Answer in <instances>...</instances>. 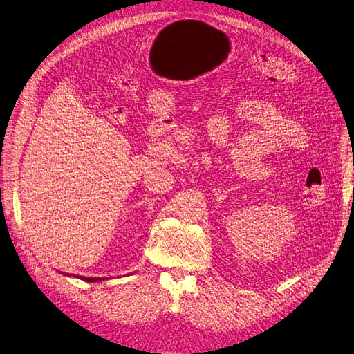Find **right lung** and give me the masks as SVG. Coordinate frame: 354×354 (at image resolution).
Segmentation results:
<instances>
[{
  "mask_svg": "<svg viewBox=\"0 0 354 354\" xmlns=\"http://www.w3.org/2000/svg\"><path fill=\"white\" fill-rule=\"evenodd\" d=\"M83 280H86V281H90V283H91V281H102L103 279H91V277H84Z\"/></svg>",
  "mask_w": 354,
  "mask_h": 354,
  "instance_id": "right-lung-1",
  "label": "right lung"
}]
</instances>
